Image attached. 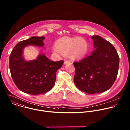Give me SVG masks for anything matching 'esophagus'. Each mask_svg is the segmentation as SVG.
I'll return each instance as SVG.
<instances>
[{
  "label": "esophagus",
  "mask_w": 130,
  "mask_h": 130,
  "mask_svg": "<svg viewBox=\"0 0 130 130\" xmlns=\"http://www.w3.org/2000/svg\"><path fill=\"white\" fill-rule=\"evenodd\" d=\"M71 63V61L69 60H65L64 61V64H66L67 63Z\"/></svg>",
  "instance_id": "esophagus-1"
}]
</instances>
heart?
<instances>
[{"instance_id": "1", "label": "heart", "mask_w": 130, "mask_h": 130, "mask_svg": "<svg viewBox=\"0 0 130 130\" xmlns=\"http://www.w3.org/2000/svg\"><path fill=\"white\" fill-rule=\"evenodd\" d=\"M54 52L69 56L73 59L83 57L88 50V44L81 38L64 37L58 40L55 44Z\"/></svg>"}]
</instances>
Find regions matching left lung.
Wrapping results in <instances>:
<instances>
[{
  "label": "left lung",
  "instance_id": "left-lung-1",
  "mask_svg": "<svg viewBox=\"0 0 130 130\" xmlns=\"http://www.w3.org/2000/svg\"><path fill=\"white\" fill-rule=\"evenodd\" d=\"M95 49L91 54L74 62V81L80 90L89 94L104 92L114 83L120 58L113 46L100 36H91Z\"/></svg>",
  "mask_w": 130,
  "mask_h": 130
}]
</instances>
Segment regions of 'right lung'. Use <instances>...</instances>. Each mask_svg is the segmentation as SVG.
<instances>
[{
  "label": "right lung",
  "mask_w": 130,
  "mask_h": 130,
  "mask_svg": "<svg viewBox=\"0 0 130 130\" xmlns=\"http://www.w3.org/2000/svg\"><path fill=\"white\" fill-rule=\"evenodd\" d=\"M44 38L32 37L19 42L9 56V68L13 82L20 90L31 95L50 91L55 84L56 71L64 63L63 60L52 61L43 54L34 61L24 60V48L27 45L42 47Z\"/></svg>",
  "instance_id": "right-lung-1"
}]
</instances>
